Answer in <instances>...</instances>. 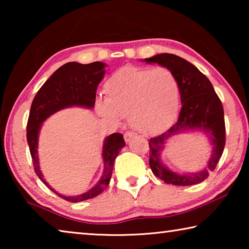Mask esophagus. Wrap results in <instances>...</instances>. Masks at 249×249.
I'll return each instance as SVG.
<instances>
[{
	"mask_svg": "<svg viewBox=\"0 0 249 249\" xmlns=\"http://www.w3.org/2000/svg\"><path fill=\"white\" fill-rule=\"evenodd\" d=\"M135 134L134 132H125V134H124V140H125V142H130V140H132V138H134L135 137Z\"/></svg>",
	"mask_w": 249,
	"mask_h": 249,
	"instance_id": "1",
	"label": "esophagus"
}]
</instances>
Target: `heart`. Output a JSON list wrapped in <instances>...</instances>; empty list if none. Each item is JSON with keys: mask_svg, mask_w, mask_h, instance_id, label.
Segmentation results:
<instances>
[{"mask_svg": "<svg viewBox=\"0 0 249 249\" xmlns=\"http://www.w3.org/2000/svg\"><path fill=\"white\" fill-rule=\"evenodd\" d=\"M103 91L105 101L96 102L100 114L111 121L127 116L132 127L141 133L163 130L178 113L179 82L165 67H123L109 75Z\"/></svg>", "mask_w": 249, "mask_h": 249, "instance_id": "1", "label": "heart"}]
</instances>
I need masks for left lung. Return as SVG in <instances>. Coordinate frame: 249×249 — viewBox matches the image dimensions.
<instances>
[{"label": "left lung", "instance_id": "1", "mask_svg": "<svg viewBox=\"0 0 249 249\" xmlns=\"http://www.w3.org/2000/svg\"><path fill=\"white\" fill-rule=\"evenodd\" d=\"M147 64H158L171 70L178 79L182 107L178 121L157 137L149 140V166L154 175L166 183L191 185L200 183L215 169L225 146L224 109L210 80L191 62L172 53H160L146 58ZM191 130H201L209 137L213 154L208 167L196 174L179 175L160 161V151L165 142L175 134Z\"/></svg>", "mask_w": 249, "mask_h": 249}]
</instances>
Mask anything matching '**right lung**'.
Returning a JSON list of instances; mask_svg holds the SVG:
<instances>
[{"mask_svg": "<svg viewBox=\"0 0 249 249\" xmlns=\"http://www.w3.org/2000/svg\"><path fill=\"white\" fill-rule=\"evenodd\" d=\"M105 64L100 61L82 65L68 62L57 69L33 100L27 122V142L31 151L34 169L36 175L53 192L69 202H81L92 199L102 193L109 183L115 158L125 146L123 135L114 133L105 138L102 150L104 162L103 174L99 182L89 191L74 196L59 195L44 179L38 160V135L43 122L53 113L70 107L92 108L95 104V93L99 83L105 73Z\"/></svg>", "mask_w": 249, "mask_h": 249, "instance_id": "obj_1", "label": "right lung"}]
</instances>
